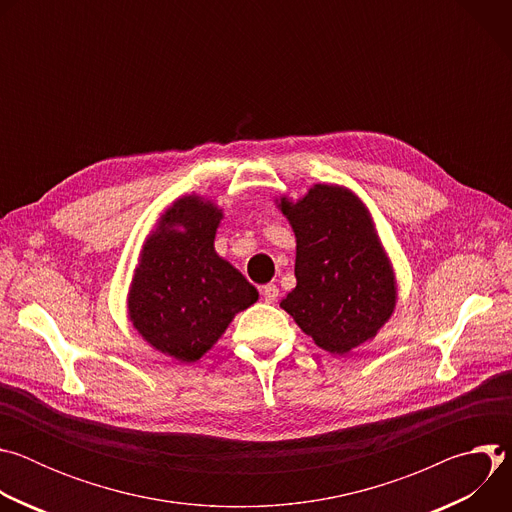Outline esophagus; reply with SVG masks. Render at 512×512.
Returning a JSON list of instances; mask_svg holds the SVG:
<instances>
[{
  "instance_id": "esophagus-1",
  "label": "esophagus",
  "mask_w": 512,
  "mask_h": 512,
  "mask_svg": "<svg viewBox=\"0 0 512 512\" xmlns=\"http://www.w3.org/2000/svg\"><path fill=\"white\" fill-rule=\"evenodd\" d=\"M261 296H263V300L267 304H273L277 300V296H279V287L275 283H267V285L261 287Z\"/></svg>"
}]
</instances>
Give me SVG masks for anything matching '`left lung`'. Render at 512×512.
<instances>
[{"mask_svg": "<svg viewBox=\"0 0 512 512\" xmlns=\"http://www.w3.org/2000/svg\"><path fill=\"white\" fill-rule=\"evenodd\" d=\"M296 235V287L281 308L332 354L369 342L397 306V279L362 200L338 184L275 200Z\"/></svg>", "mask_w": 512, "mask_h": 512, "instance_id": "1", "label": "left lung"}]
</instances>
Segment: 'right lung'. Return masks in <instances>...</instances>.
Returning <instances> with one entry per match:
<instances>
[{"label":"right lung","mask_w":512,"mask_h":512,"mask_svg":"<svg viewBox=\"0 0 512 512\" xmlns=\"http://www.w3.org/2000/svg\"><path fill=\"white\" fill-rule=\"evenodd\" d=\"M223 208L198 194L172 202L143 241L127 294V316L158 352L196 362L259 291L214 251Z\"/></svg>","instance_id":"obj_1"}]
</instances>
